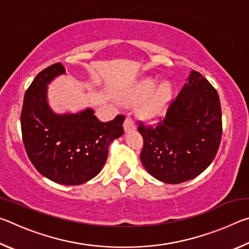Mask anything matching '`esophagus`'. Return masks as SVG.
<instances>
[{"mask_svg":"<svg viewBox=\"0 0 249 249\" xmlns=\"http://www.w3.org/2000/svg\"><path fill=\"white\" fill-rule=\"evenodd\" d=\"M124 129H125V132H132V130L135 129L134 121L130 119L129 116L126 117L124 121Z\"/></svg>","mask_w":249,"mask_h":249,"instance_id":"34e87169","label":"esophagus"}]
</instances>
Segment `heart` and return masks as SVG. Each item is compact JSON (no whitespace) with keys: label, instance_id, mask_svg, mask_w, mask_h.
<instances>
[{"label":"heart","instance_id":"1","mask_svg":"<svg viewBox=\"0 0 249 249\" xmlns=\"http://www.w3.org/2000/svg\"><path fill=\"white\" fill-rule=\"evenodd\" d=\"M157 86L158 83L155 80L147 79L140 84L138 89L132 96L127 98L128 104L136 105L152 96L142 109V115L146 119H157L161 116L169 107L172 99V88L170 83L161 84L158 90Z\"/></svg>","mask_w":249,"mask_h":249}]
</instances>
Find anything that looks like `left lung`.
<instances>
[{
  "instance_id": "1",
  "label": "left lung",
  "mask_w": 249,
  "mask_h": 249,
  "mask_svg": "<svg viewBox=\"0 0 249 249\" xmlns=\"http://www.w3.org/2000/svg\"><path fill=\"white\" fill-rule=\"evenodd\" d=\"M178 96L157 126L138 125L144 138L141 160L162 182L181 183L202 174L215 158L222 138V111L216 90L191 70Z\"/></svg>"
}]
</instances>
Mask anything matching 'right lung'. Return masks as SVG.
I'll return each mask as SVG.
<instances>
[{
	"label": "right lung",
	"mask_w": 249,
	"mask_h": 249,
	"mask_svg": "<svg viewBox=\"0 0 249 249\" xmlns=\"http://www.w3.org/2000/svg\"><path fill=\"white\" fill-rule=\"evenodd\" d=\"M65 73L57 62L36 75L24 96L20 126L25 149L37 171L56 183L78 185L102 170L109 144L124 134L125 117L103 123L92 108L56 114L48 105L47 87Z\"/></svg>",
	"instance_id": "right-lung-1"
}]
</instances>
